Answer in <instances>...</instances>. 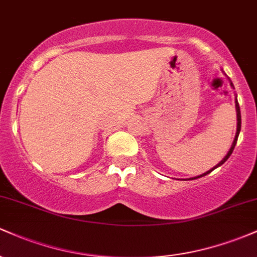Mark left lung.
<instances>
[{"mask_svg":"<svg viewBox=\"0 0 257 257\" xmlns=\"http://www.w3.org/2000/svg\"><path fill=\"white\" fill-rule=\"evenodd\" d=\"M231 85L233 87V84H232V82H231ZM235 110H237V132H235V137H234V140H233V143H232V146H231V149H229V151L227 152V155L225 156V158L222 159V161L220 162L219 164H216V166H215L213 169H210V170H208V172L206 173H204V174H202V175H198V176H196V178H191V180H193V179H198V178H202V176H204V175H206V174H209V173H211L213 172L214 169H216L217 167H220V166H222L223 163H225V162L227 161V159L229 158V156L232 155V152H233V150H234V146H235V144H237V140H238V137H239V132H240V126H241V117H240V108H239V104H238V101H237V99H235Z\"/></svg>","mask_w":257,"mask_h":257,"instance_id":"left-lung-1","label":"left lung"}]
</instances>
